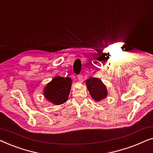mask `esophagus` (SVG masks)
Returning a JSON list of instances; mask_svg holds the SVG:
<instances>
[{
	"mask_svg": "<svg viewBox=\"0 0 153 153\" xmlns=\"http://www.w3.org/2000/svg\"><path fill=\"white\" fill-rule=\"evenodd\" d=\"M77 78H78V80L79 82H82L83 81V76L82 75H79L78 76H77Z\"/></svg>",
	"mask_w": 153,
	"mask_h": 153,
	"instance_id": "obj_1",
	"label": "esophagus"
}]
</instances>
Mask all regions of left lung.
Returning <instances> with one entry per match:
<instances>
[{
  "label": "left lung",
  "mask_w": 153,
  "mask_h": 153,
  "mask_svg": "<svg viewBox=\"0 0 153 153\" xmlns=\"http://www.w3.org/2000/svg\"><path fill=\"white\" fill-rule=\"evenodd\" d=\"M86 85L91 97L95 101H101L106 98L108 95L106 87L100 79L91 77L87 79Z\"/></svg>",
  "instance_id": "left-lung-1"
}]
</instances>
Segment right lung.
<instances>
[{"mask_svg":"<svg viewBox=\"0 0 153 153\" xmlns=\"http://www.w3.org/2000/svg\"><path fill=\"white\" fill-rule=\"evenodd\" d=\"M72 83L70 77L55 76L45 86L44 96L48 101L56 105L63 104L69 97Z\"/></svg>","mask_w":153,"mask_h":153,"instance_id":"1","label":"right lung"}]
</instances>
